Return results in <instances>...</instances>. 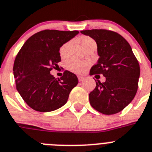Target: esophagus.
<instances>
[{"instance_id":"esophagus-1","label":"esophagus","mask_w":152,"mask_h":152,"mask_svg":"<svg viewBox=\"0 0 152 152\" xmlns=\"http://www.w3.org/2000/svg\"><path fill=\"white\" fill-rule=\"evenodd\" d=\"M83 76H78V80H79V81L80 82H81V81H83Z\"/></svg>"}]
</instances>
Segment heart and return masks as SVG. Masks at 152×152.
I'll list each match as a JSON object with an SVG mask.
<instances>
[{
	"label": "heart",
	"mask_w": 152,
	"mask_h": 152,
	"mask_svg": "<svg viewBox=\"0 0 152 152\" xmlns=\"http://www.w3.org/2000/svg\"><path fill=\"white\" fill-rule=\"evenodd\" d=\"M79 41H80V44L82 45V47H83L85 50H86L88 47L92 46V45L96 44L94 39L88 36H82L79 39ZM69 46H70V42L68 41L63 43L60 47L59 53H60V56L63 59H65L68 56V50ZM89 65H90V63L89 61H86V60L79 61V60H71L67 62L66 68L68 69V70L71 71V72L78 73V74H82L86 71L87 69L89 68Z\"/></svg>",
	"instance_id": "obj_1"
}]
</instances>
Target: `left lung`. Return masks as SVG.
<instances>
[{
	"mask_svg": "<svg viewBox=\"0 0 152 152\" xmlns=\"http://www.w3.org/2000/svg\"><path fill=\"white\" fill-rule=\"evenodd\" d=\"M96 40L99 56L90 75L102 74L105 83L96 80V88L89 93L92 107L105 115L123 110L136 94L140 66L131 46L122 36L105 29L82 30Z\"/></svg>",
	"mask_w": 152,
	"mask_h": 152,
	"instance_id": "1",
	"label": "left lung"
}]
</instances>
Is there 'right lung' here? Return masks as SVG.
I'll return each mask as SVG.
<instances>
[{"label":"right lung","mask_w":152,"mask_h":152,"mask_svg":"<svg viewBox=\"0 0 152 152\" xmlns=\"http://www.w3.org/2000/svg\"><path fill=\"white\" fill-rule=\"evenodd\" d=\"M78 34V30H42L30 37L17 54L13 68L16 88L31 109L46 113L66 103L77 77L65 70L57 80L50 72L59 67L60 47Z\"/></svg>","instance_id":"add662e5"}]
</instances>
